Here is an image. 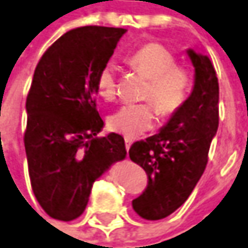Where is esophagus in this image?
Instances as JSON below:
<instances>
[{"label":"esophagus","instance_id":"obj_1","mask_svg":"<svg viewBox=\"0 0 248 248\" xmlns=\"http://www.w3.org/2000/svg\"><path fill=\"white\" fill-rule=\"evenodd\" d=\"M132 142H134V141H132L131 138H125V149H127V151H130Z\"/></svg>","mask_w":248,"mask_h":248}]
</instances>
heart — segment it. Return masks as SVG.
Listing matches in <instances>:
<instances>
[{
	"label": "heart",
	"mask_w": 248,
	"mask_h": 248,
	"mask_svg": "<svg viewBox=\"0 0 248 248\" xmlns=\"http://www.w3.org/2000/svg\"><path fill=\"white\" fill-rule=\"evenodd\" d=\"M176 61L171 50L156 42L143 44L132 53L128 60L130 65L149 79V85L143 93V99L149 102L123 106L108 120L111 130L134 138L154 127L156 108L165 117L179 111L188 97L192 74L187 67L176 64ZM116 72L113 64H106L97 74V93L106 102L114 100L117 94Z\"/></svg>",
	"instance_id": "1"
}]
</instances>
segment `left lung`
<instances>
[{
	"instance_id": "left-lung-1",
	"label": "left lung",
	"mask_w": 248,
	"mask_h": 248,
	"mask_svg": "<svg viewBox=\"0 0 248 248\" xmlns=\"http://www.w3.org/2000/svg\"><path fill=\"white\" fill-rule=\"evenodd\" d=\"M195 67L191 96L163 130L130 148L132 162L142 167L148 186L132 201L146 220H159L187 201L208 163L212 138L219 124V83L206 56L188 50Z\"/></svg>"
}]
</instances>
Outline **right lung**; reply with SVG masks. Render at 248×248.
Wrapping results in <instances>:
<instances>
[{
  "label": "right lung",
  "instance_id": "obj_1",
  "mask_svg": "<svg viewBox=\"0 0 248 248\" xmlns=\"http://www.w3.org/2000/svg\"><path fill=\"white\" fill-rule=\"evenodd\" d=\"M124 33L103 26L67 31L34 69L23 142L33 194L57 220L81 217L94 180L127 155L121 135L96 137L103 127L96 108L97 74Z\"/></svg>",
  "mask_w": 248,
  "mask_h": 248
}]
</instances>
